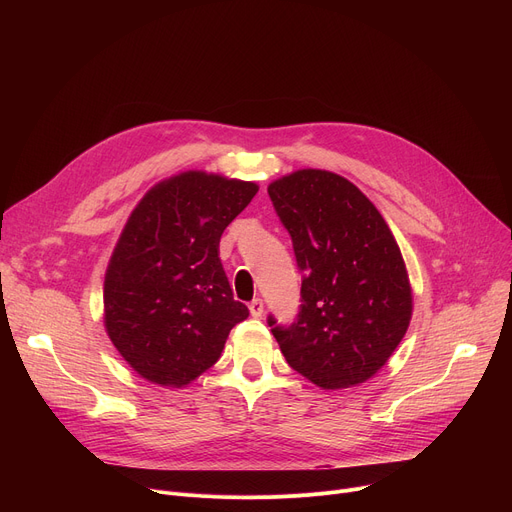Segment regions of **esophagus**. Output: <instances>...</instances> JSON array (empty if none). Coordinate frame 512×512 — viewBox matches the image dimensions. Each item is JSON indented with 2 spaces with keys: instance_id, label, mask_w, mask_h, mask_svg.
Returning a JSON list of instances; mask_svg holds the SVG:
<instances>
[{
  "instance_id": "1",
  "label": "esophagus",
  "mask_w": 512,
  "mask_h": 512,
  "mask_svg": "<svg viewBox=\"0 0 512 512\" xmlns=\"http://www.w3.org/2000/svg\"><path fill=\"white\" fill-rule=\"evenodd\" d=\"M249 311H251L253 317H261L263 315V301L261 299H253L249 303Z\"/></svg>"
}]
</instances>
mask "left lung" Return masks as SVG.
Returning <instances> with one entry per match:
<instances>
[{
    "instance_id": "obj_1",
    "label": "left lung",
    "mask_w": 512,
    "mask_h": 512,
    "mask_svg": "<svg viewBox=\"0 0 512 512\" xmlns=\"http://www.w3.org/2000/svg\"><path fill=\"white\" fill-rule=\"evenodd\" d=\"M267 193L288 230L303 274L292 326L270 315L288 365L321 390L353 388L378 373L413 315L405 259L382 213L328 170H297Z\"/></svg>"
}]
</instances>
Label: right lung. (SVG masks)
<instances>
[{
  "label": "right lung",
  "instance_id": "1",
  "mask_svg": "<svg viewBox=\"0 0 512 512\" xmlns=\"http://www.w3.org/2000/svg\"><path fill=\"white\" fill-rule=\"evenodd\" d=\"M257 191L255 182L186 170L132 209L105 270L103 324L143 380L188 386L249 317L232 297L220 238Z\"/></svg>",
  "mask_w": 512,
  "mask_h": 512
}]
</instances>
